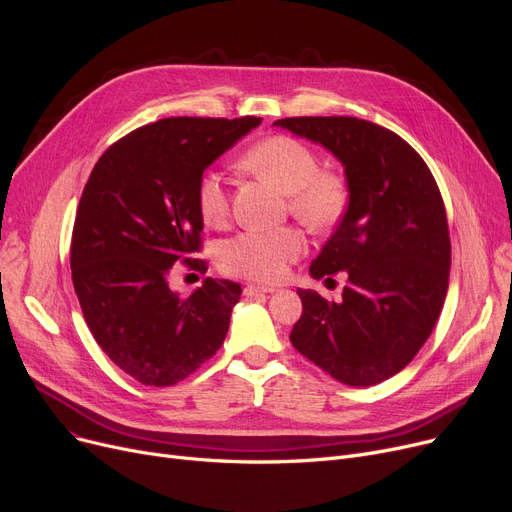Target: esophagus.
<instances>
[{"mask_svg": "<svg viewBox=\"0 0 512 512\" xmlns=\"http://www.w3.org/2000/svg\"><path fill=\"white\" fill-rule=\"evenodd\" d=\"M270 292H274V288L257 286V284H249V286H245V297H261V294H270Z\"/></svg>", "mask_w": 512, "mask_h": 512, "instance_id": "esophagus-1", "label": "esophagus"}]
</instances>
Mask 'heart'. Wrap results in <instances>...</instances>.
<instances>
[{
	"instance_id": "1",
	"label": "heart",
	"mask_w": 512,
	"mask_h": 512,
	"mask_svg": "<svg viewBox=\"0 0 512 512\" xmlns=\"http://www.w3.org/2000/svg\"><path fill=\"white\" fill-rule=\"evenodd\" d=\"M242 166L288 195L290 213L309 230L334 228L348 207L346 180L338 172L319 170L317 153L297 139H267L245 155ZM197 207L207 226H222L228 220L230 193L222 174L205 172L199 178ZM303 249L305 242L297 228L245 230L222 242L218 263L222 272L236 278L278 282Z\"/></svg>"
}]
</instances>
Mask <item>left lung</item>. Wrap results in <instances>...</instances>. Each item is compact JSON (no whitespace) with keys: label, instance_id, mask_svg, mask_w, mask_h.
I'll return each instance as SVG.
<instances>
[{"label":"left lung","instance_id":"1","mask_svg":"<svg viewBox=\"0 0 512 512\" xmlns=\"http://www.w3.org/2000/svg\"><path fill=\"white\" fill-rule=\"evenodd\" d=\"M274 124L326 147L348 184L344 218L309 267L315 280L346 272L342 299L299 288L303 315L290 342L334 380L375 386L413 361L444 307L450 236L440 188L384 126L351 116Z\"/></svg>","mask_w":512,"mask_h":512}]
</instances>
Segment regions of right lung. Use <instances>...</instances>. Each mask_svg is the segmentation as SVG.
I'll return each mask as SVG.
<instances>
[{
	"label": "right lung",
	"instance_id": "obj_1",
	"mask_svg": "<svg viewBox=\"0 0 512 512\" xmlns=\"http://www.w3.org/2000/svg\"><path fill=\"white\" fill-rule=\"evenodd\" d=\"M261 118H166L132 130L95 164L80 197L70 267L87 326L130 378L174 386L224 344L240 284L170 290L182 261L205 272L197 182Z\"/></svg>",
	"mask_w": 512,
	"mask_h": 512
}]
</instances>
